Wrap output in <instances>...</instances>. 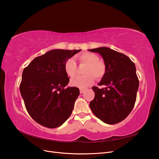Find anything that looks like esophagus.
I'll list each match as a JSON object with an SVG mask.
<instances>
[{
  "instance_id": "esophagus-1",
  "label": "esophagus",
  "mask_w": 159,
  "mask_h": 159,
  "mask_svg": "<svg viewBox=\"0 0 159 159\" xmlns=\"http://www.w3.org/2000/svg\"><path fill=\"white\" fill-rule=\"evenodd\" d=\"M85 91V89H80V93H83Z\"/></svg>"
}]
</instances>
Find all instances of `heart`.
<instances>
[{
  "label": "heart",
  "mask_w": 159,
  "mask_h": 159,
  "mask_svg": "<svg viewBox=\"0 0 159 159\" xmlns=\"http://www.w3.org/2000/svg\"><path fill=\"white\" fill-rule=\"evenodd\" d=\"M78 58L81 64H87L84 69V75L76 76L70 81L73 87L84 89L92 84L94 77L96 79L103 78L106 71V66L103 61H99V57L93 53H84L80 55ZM77 65L74 58L68 59L64 64V70L68 75L73 77L76 72Z\"/></svg>",
  "instance_id": "obj_1"
}]
</instances>
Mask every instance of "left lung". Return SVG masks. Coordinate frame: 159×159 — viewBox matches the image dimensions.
I'll return each mask as SVG.
<instances>
[{
  "instance_id": "obj_1",
  "label": "left lung",
  "mask_w": 159,
  "mask_h": 159,
  "mask_svg": "<svg viewBox=\"0 0 159 159\" xmlns=\"http://www.w3.org/2000/svg\"><path fill=\"white\" fill-rule=\"evenodd\" d=\"M99 53L106 66V71L95 92L89 107L93 114L107 124H116L125 119L136 102L139 81L135 65L128 56L107 47L89 50Z\"/></svg>"
}]
</instances>
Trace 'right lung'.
<instances>
[{
  "label": "right lung",
  "instance_id": "obj_1",
  "mask_svg": "<svg viewBox=\"0 0 159 159\" xmlns=\"http://www.w3.org/2000/svg\"><path fill=\"white\" fill-rule=\"evenodd\" d=\"M81 50L56 49L35 57L23 70L20 91L28 113L36 122L48 128L61 126L71 115L80 95L68 87L66 61Z\"/></svg>",
  "mask_w": 159,
  "mask_h": 159
}]
</instances>
